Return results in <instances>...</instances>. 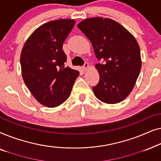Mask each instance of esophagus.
Returning <instances> with one entry per match:
<instances>
[{
	"label": "esophagus",
	"instance_id": "34e87169",
	"mask_svg": "<svg viewBox=\"0 0 161 161\" xmlns=\"http://www.w3.org/2000/svg\"><path fill=\"white\" fill-rule=\"evenodd\" d=\"M89 64H88L87 62H85V64H84V65L83 66V69H84V70H86L88 68H89Z\"/></svg>",
	"mask_w": 161,
	"mask_h": 161
}]
</instances>
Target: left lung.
Wrapping results in <instances>:
<instances>
[{
	"label": "left lung",
	"instance_id": "obj_1",
	"mask_svg": "<svg viewBox=\"0 0 161 161\" xmlns=\"http://www.w3.org/2000/svg\"><path fill=\"white\" fill-rule=\"evenodd\" d=\"M78 27L92 42L97 58L103 61L95 65L100 80L92 87L94 95L108 104L125 100L133 90L142 68L140 47L135 37L109 18L86 19Z\"/></svg>",
	"mask_w": 161,
	"mask_h": 161
}]
</instances>
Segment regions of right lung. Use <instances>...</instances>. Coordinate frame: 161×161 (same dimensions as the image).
I'll return each mask as SVG.
<instances>
[{"label":"right lung","instance_id":"add662e5","mask_svg":"<svg viewBox=\"0 0 161 161\" xmlns=\"http://www.w3.org/2000/svg\"><path fill=\"white\" fill-rule=\"evenodd\" d=\"M74 19L50 21L36 28L22 50V75L26 86L42 105H60L69 97L79 72L66 67L63 44Z\"/></svg>","mask_w":161,"mask_h":161}]
</instances>
